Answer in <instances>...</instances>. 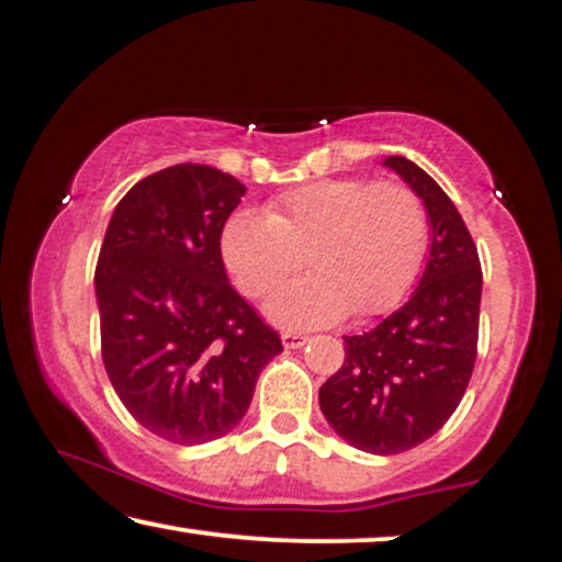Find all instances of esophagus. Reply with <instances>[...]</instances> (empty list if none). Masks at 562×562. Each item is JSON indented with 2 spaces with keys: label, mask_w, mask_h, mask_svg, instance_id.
<instances>
[{
  "label": "esophagus",
  "mask_w": 562,
  "mask_h": 562,
  "mask_svg": "<svg viewBox=\"0 0 562 562\" xmlns=\"http://www.w3.org/2000/svg\"><path fill=\"white\" fill-rule=\"evenodd\" d=\"M281 341H283V347H286V349H299V347L306 345L308 337L301 335V331H283Z\"/></svg>",
  "instance_id": "obj_1"
}]
</instances>
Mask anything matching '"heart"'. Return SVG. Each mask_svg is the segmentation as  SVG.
<instances>
[{
  "label": "heart",
  "instance_id": "obj_1",
  "mask_svg": "<svg viewBox=\"0 0 562 562\" xmlns=\"http://www.w3.org/2000/svg\"><path fill=\"white\" fill-rule=\"evenodd\" d=\"M426 248L418 194L362 177L299 184L268 200L263 213L235 210L221 231L223 261L248 296L268 294L301 261L312 266L266 304L268 316L289 327L387 312L416 281Z\"/></svg>",
  "mask_w": 562,
  "mask_h": 562
}]
</instances>
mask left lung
<instances>
[{"label": "left lung", "mask_w": 562, "mask_h": 562, "mask_svg": "<svg viewBox=\"0 0 562 562\" xmlns=\"http://www.w3.org/2000/svg\"><path fill=\"white\" fill-rule=\"evenodd\" d=\"M382 165L426 205L428 263L416 291L375 329L345 337V362L319 387L324 418L355 449L408 451L441 430L474 372L482 266L467 223L434 177L405 157Z\"/></svg>", "instance_id": "1"}]
</instances>
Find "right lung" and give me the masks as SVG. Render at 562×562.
Returning <instances> with one entry per match:
<instances>
[{
    "instance_id": "1",
    "label": "right lung",
    "mask_w": 562,
    "mask_h": 562,
    "mask_svg": "<svg viewBox=\"0 0 562 562\" xmlns=\"http://www.w3.org/2000/svg\"><path fill=\"white\" fill-rule=\"evenodd\" d=\"M246 187L205 165L144 177L113 210L95 299L121 403L154 436L198 446L246 416L279 331L227 283L221 231Z\"/></svg>"
}]
</instances>
